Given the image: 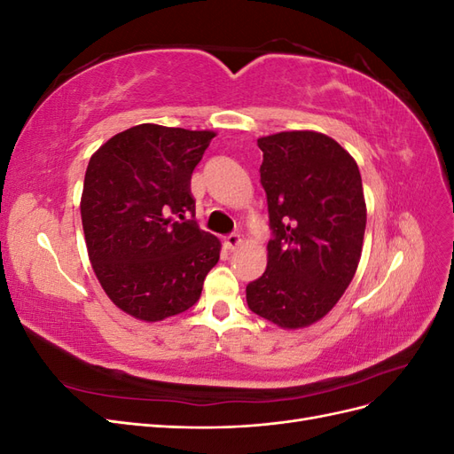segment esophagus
Returning a JSON list of instances; mask_svg holds the SVG:
<instances>
[{
	"label": "esophagus",
	"instance_id": "34e87169",
	"mask_svg": "<svg viewBox=\"0 0 454 454\" xmlns=\"http://www.w3.org/2000/svg\"><path fill=\"white\" fill-rule=\"evenodd\" d=\"M242 246V237L240 235H237V232H231L229 237H225V248L227 250H237V248H240Z\"/></svg>",
	"mask_w": 454,
	"mask_h": 454
}]
</instances>
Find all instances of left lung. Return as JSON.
<instances>
[{
	"label": "left lung",
	"mask_w": 454,
	"mask_h": 454,
	"mask_svg": "<svg viewBox=\"0 0 454 454\" xmlns=\"http://www.w3.org/2000/svg\"><path fill=\"white\" fill-rule=\"evenodd\" d=\"M263 151L269 261L246 286L252 312L280 327H305L335 307L360 263L365 199L356 160L320 132L257 140Z\"/></svg>",
	"instance_id": "8db88e82"
}]
</instances>
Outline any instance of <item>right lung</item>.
I'll use <instances>...</instances> for the list:
<instances>
[{
    "label": "right lung",
    "mask_w": 454,
    "mask_h": 454,
    "mask_svg": "<svg viewBox=\"0 0 454 454\" xmlns=\"http://www.w3.org/2000/svg\"><path fill=\"white\" fill-rule=\"evenodd\" d=\"M214 136L145 122L89 160L81 197L89 259L107 297L134 318L185 312L217 263L219 240L199 229L191 197V174Z\"/></svg>",
    "instance_id": "add662e5"
}]
</instances>
